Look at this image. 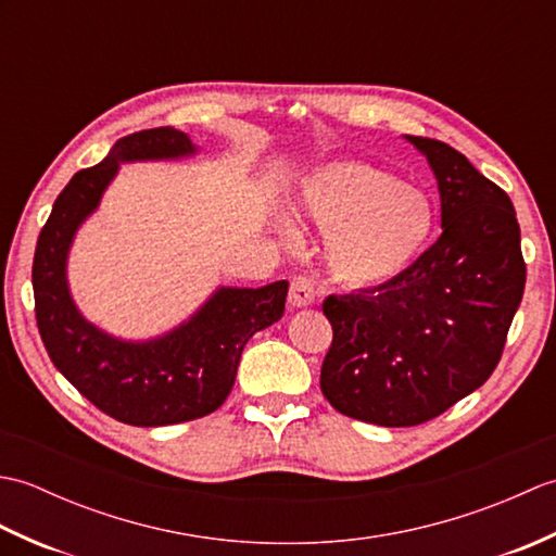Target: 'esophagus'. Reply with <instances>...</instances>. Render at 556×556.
Returning a JSON list of instances; mask_svg holds the SVG:
<instances>
[{"label":"esophagus","instance_id":"34e87169","mask_svg":"<svg viewBox=\"0 0 556 556\" xmlns=\"http://www.w3.org/2000/svg\"><path fill=\"white\" fill-rule=\"evenodd\" d=\"M317 301V285L311 277H293L289 287V303L293 308H308Z\"/></svg>","mask_w":556,"mask_h":556}]
</instances>
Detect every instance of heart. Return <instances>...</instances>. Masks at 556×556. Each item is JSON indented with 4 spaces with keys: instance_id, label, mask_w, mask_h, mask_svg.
<instances>
[{
    "instance_id": "b5f03b06",
    "label": "heart",
    "mask_w": 556,
    "mask_h": 556,
    "mask_svg": "<svg viewBox=\"0 0 556 556\" xmlns=\"http://www.w3.org/2000/svg\"><path fill=\"white\" fill-rule=\"evenodd\" d=\"M301 210L329 233L332 275L356 289L392 285L418 263L434 231V207L420 188L363 162H332L301 191Z\"/></svg>"
}]
</instances>
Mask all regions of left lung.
I'll list each match as a JSON object with an SVG mask.
<instances>
[{"label":"left lung","mask_w":556,"mask_h":556,"mask_svg":"<svg viewBox=\"0 0 556 556\" xmlns=\"http://www.w3.org/2000/svg\"><path fill=\"white\" fill-rule=\"evenodd\" d=\"M437 176L442 236L392 285L327 296L320 389L339 413L384 428L442 416L497 368L523 299L516 210L458 150L406 136Z\"/></svg>","instance_id":"obj_1"}]
</instances>
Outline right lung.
Returning <instances> with one entry per match:
<instances>
[{
	"label": "right lung",
	"instance_id": "right-lung-1",
	"mask_svg": "<svg viewBox=\"0 0 556 556\" xmlns=\"http://www.w3.org/2000/svg\"><path fill=\"white\" fill-rule=\"evenodd\" d=\"M195 152L174 126L116 140L96 167L80 169L54 200L33 257L35 320L54 368L110 418L157 428L203 418L229 396L241 351L285 315L289 281L260 289H219L191 320L143 344L119 341L80 317L66 287V253L78 224L98 207L119 162Z\"/></svg>",
	"mask_w": 556,
	"mask_h": 556
}]
</instances>
